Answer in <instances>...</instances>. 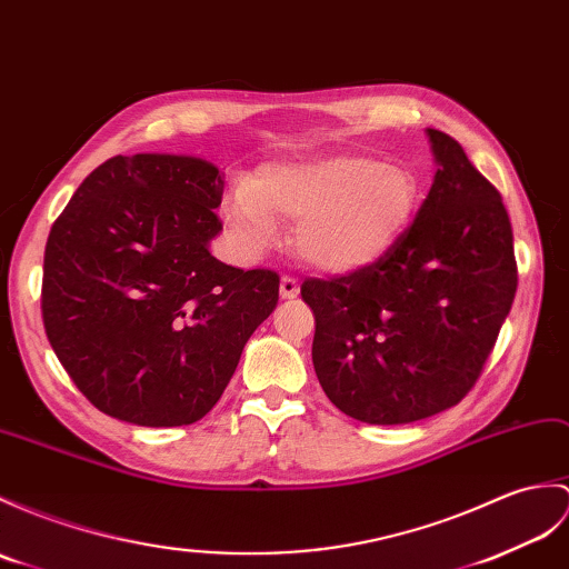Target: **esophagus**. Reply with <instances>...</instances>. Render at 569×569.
Wrapping results in <instances>:
<instances>
[{"instance_id":"34e87169","label":"esophagus","mask_w":569,"mask_h":569,"mask_svg":"<svg viewBox=\"0 0 569 569\" xmlns=\"http://www.w3.org/2000/svg\"><path fill=\"white\" fill-rule=\"evenodd\" d=\"M279 290H281V298L290 300V298H296L300 293V283L293 279V276H283Z\"/></svg>"}]
</instances>
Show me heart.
Here are the masks:
<instances>
[{
	"label": "heart",
	"instance_id": "1",
	"mask_svg": "<svg viewBox=\"0 0 569 569\" xmlns=\"http://www.w3.org/2000/svg\"><path fill=\"white\" fill-rule=\"evenodd\" d=\"M417 198L412 169L335 154L263 167L249 183L232 187L222 213L252 249L271 244L273 218L296 222L293 242L302 259L325 271H349L398 240Z\"/></svg>",
	"mask_w": 569,
	"mask_h": 569
}]
</instances>
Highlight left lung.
<instances>
[{
	"label": "left lung",
	"mask_w": 569,
	"mask_h": 569,
	"mask_svg": "<svg viewBox=\"0 0 569 569\" xmlns=\"http://www.w3.org/2000/svg\"><path fill=\"white\" fill-rule=\"evenodd\" d=\"M427 136L439 169L407 230L366 267L300 286L317 380L366 425H409L463 400L517 296L499 191L451 136Z\"/></svg>",
	"instance_id": "8db88e82"
}]
</instances>
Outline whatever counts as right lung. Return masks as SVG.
<instances>
[{
  "label": "right lung",
  "instance_id": "right-lung-1",
  "mask_svg": "<svg viewBox=\"0 0 569 569\" xmlns=\"http://www.w3.org/2000/svg\"><path fill=\"white\" fill-rule=\"evenodd\" d=\"M224 181L187 154H116L52 222L41 310L52 351L103 415L138 427L206 417L247 339L279 302V273L208 252Z\"/></svg>",
  "mask_w": 569,
  "mask_h": 569
}]
</instances>
